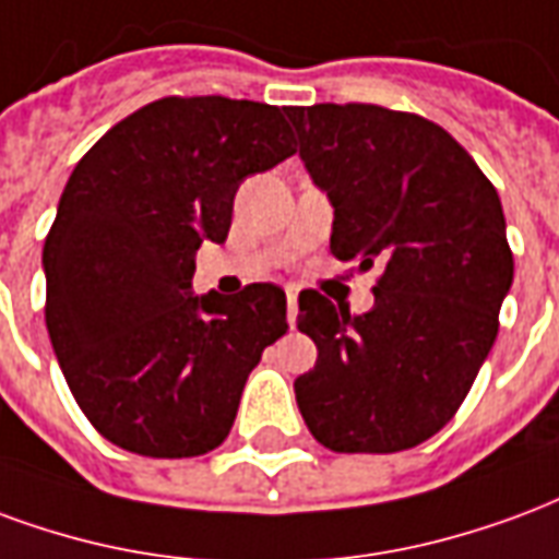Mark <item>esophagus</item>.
Listing matches in <instances>:
<instances>
[{"label":"esophagus","instance_id":"esophagus-1","mask_svg":"<svg viewBox=\"0 0 559 559\" xmlns=\"http://www.w3.org/2000/svg\"><path fill=\"white\" fill-rule=\"evenodd\" d=\"M285 297H288V324L295 328V319H297V288L295 285H288V288H285Z\"/></svg>","mask_w":559,"mask_h":559}]
</instances>
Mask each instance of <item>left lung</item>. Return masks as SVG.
Segmentation results:
<instances>
[{
	"label": "left lung",
	"instance_id": "left-lung-1",
	"mask_svg": "<svg viewBox=\"0 0 559 559\" xmlns=\"http://www.w3.org/2000/svg\"><path fill=\"white\" fill-rule=\"evenodd\" d=\"M285 116L333 205L330 252L381 271L364 316L300 292L319 360L295 381L297 408L333 452L411 450L455 417L497 340L512 285L500 195L429 118L374 104Z\"/></svg>",
	"mask_w": 559,
	"mask_h": 559
}]
</instances>
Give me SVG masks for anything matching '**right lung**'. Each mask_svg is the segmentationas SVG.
Returning <instances> with one entry per match:
<instances>
[{
    "label": "right lung",
    "instance_id": "obj_1",
    "mask_svg": "<svg viewBox=\"0 0 559 559\" xmlns=\"http://www.w3.org/2000/svg\"><path fill=\"white\" fill-rule=\"evenodd\" d=\"M283 109L160 97L85 151L44 240L47 330L88 423L151 459L226 441L262 352L285 330V292L195 297L202 240L223 243L243 178L295 154Z\"/></svg>",
    "mask_w": 559,
    "mask_h": 559
}]
</instances>
